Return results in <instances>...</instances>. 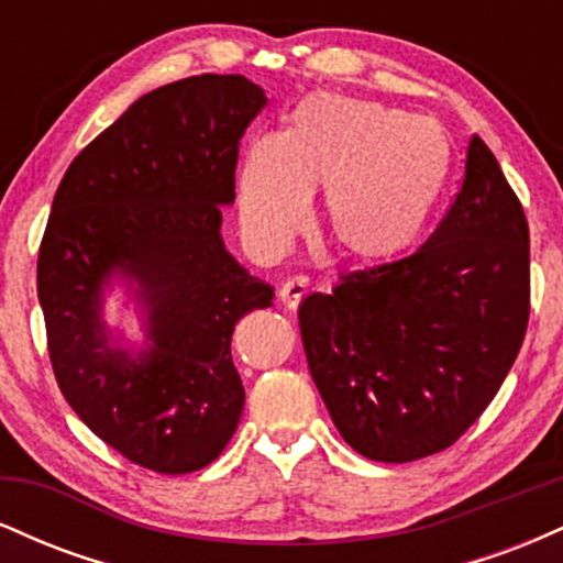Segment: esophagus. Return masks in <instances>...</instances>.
<instances>
[{
	"mask_svg": "<svg viewBox=\"0 0 563 563\" xmlns=\"http://www.w3.org/2000/svg\"><path fill=\"white\" fill-rule=\"evenodd\" d=\"M309 290V280L303 275H296V277H288L286 283H283L280 288V301L286 303L288 309H296L301 303L303 296H307Z\"/></svg>",
	"mask_w": 563,
	"mask_h": 563,
	"instance_id": "1",
	"label": "esophagus"
}]
</instances>
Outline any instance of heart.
<instances>
[{"instance_id": "obj_1", "label": "heart", "mask_w": 563, "mask_h": 563, "mask_svg": "<svg viewBox=\"0 0 563 563\" xmlns=\"http://www.w3.org/2000/svg\"><path fill=\"white\" fill-rule=\"evenodd\" d=\"M448 134L380 102L318 95L277 137H256L238 172L245 235L280 251L322 190L320 228L352 262H389L418 241L450 179Z\"/></svg>"}]
</instances>
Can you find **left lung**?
<instances>
[{
  "label": "left lung",
  "mask_w": 563,
  "mask_h": 563,
  "mask_svg": "<svg viewBox=\"0 0 563 563\" xmlns=\"http://www.w3.org/2000/svg\"><path fill=\"white\" fill-rule=\"evenodd\" d=\"M529 320V228L482 137L439 228L405 260L301 301L309 373L349 448L410 463L463 437L506 380Z\"/></svg>",
  "instance_id": "8db88e82"
}]
</instances>
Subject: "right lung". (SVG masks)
I'll return each instance as SVG.
<instances>
[{"label":"right lung","instance_id":"1","mask_svg":"<svg viewBox=\"0 0 563 563\" xmlns=\"http://www.w3.org/2000/svg\"><path fill=\"white\" fill-rule=\"evenodd\" d=\"M267 106L245 76L203 74L142 95L68 166L36 264L57 386L126 461L190 474L235 434L245 391L230 341L273 303L222 241L243 132ZM121 274L146 312L132 355L101 322V288Z\"/></svg>","mask_w":563,"mask_h":563}]
</instances>
